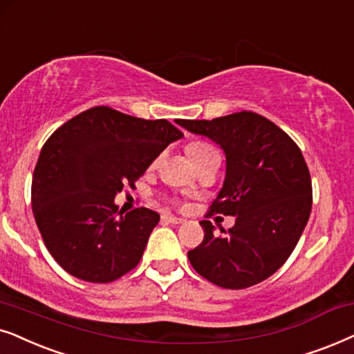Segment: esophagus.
<instances>
[{
    "label": "esophagus",
    "mask_w": 354,
    "mask_h": 354,
    "mask_svg": "<svg viewBox=\"0 0 354 354\" xmlns=\"http://www.w3.org/2000/svg\"><path fill=\"white\" fill-rule=\"evenodd\" d=\"M162 220L167 221V223H173V225H181L185 223V220L180 218V216H173V215H162Z\"/></svg>",
    "instance_id": "esophagus-1"
}]
</instances>
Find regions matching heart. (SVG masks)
I'll list each match as a JSON object with an SVG mask.
<instances>
[{
    "instance_id": "heart-1",
    "label": "heart",
    "mask_w": 354,
    "mask_h": 354,
    "mask_svg": "<svg viewBox=\"0 0 354 354\" xmlns=\"http://www.w3.org/2000/svg\"><path fill=\"white\" fill-rule=\"evenodd\" d=\"M187 153H189V157L192 160V163L199 165L202 162H205V160H209L212 157H220L218 152H216L215 147H212L210 144H205V142H192L187 145Z\"/></svg>"
}]
</instances>
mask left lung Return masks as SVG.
<instances>
[{
    "instance_id": "1",
    "label": "left lung",
    "mask_w": 354,
    "mask_h": 354,
    "mask_svg": "<svg viewBox=\"0 0 354 354\" xmlns=\"http://www.w3.org/2000/svg\"><path fill=\"white\" fill-rule=\"evenodd\" d=\"M176 122L223 150L225 181L210 212L236 216L221 234L201 221L204 241L187 252L191 266L221 288L261 283L291 256L309 220L313 185L303 153L285 131L252 111Z\"/></svg>"
}]
</instances>
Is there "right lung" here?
<instances>
[{
	"instance_id": "add662e5",
	"label": "right lung",
	"mask_w": 354,
	"mask_h": 354,
	"mask_svg": "<svg viewBox=\"0 0 354 354\" xmlns=\"http://www.w3.org/2000/svg\"><path fill=\"white\" fill-rule=\"evenodd\" d=\"M181 138L167 120L108 106L82 111L50 136L32 178V210L46 249L66 272L108 283L138 266L160 215L145 207L118 214L115 196Z\"/></svg>"
}]
</instances>
